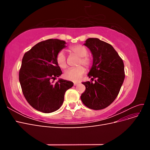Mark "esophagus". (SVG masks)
I'll return each mask as SVG.
<instances>
[{
    "mask_svg": "<svg viewBox=\"0 0 150 150\" xmlns=\"http://www.w3.org/2000/svg\"><path fill=\"white\" fill-rule=\"evenodd\" d=\"M79 83H74V86H76V85H78Z\"/></svg>",
    "mask_w": 150,
    "mask_h": 150,
    "instance_id": "34e87169",
    "label": "esophagus"
}]
</instances>
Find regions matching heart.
<instances>
[{
	"mask_svg": "<svg viewBox=\"0 0 150 150\" xmlns=\"http://www.w3.org/2000/svg\"><path fill=\"white\" fill-rule=\"evenodd\" d=\"M69 51L79 57L78 63H77V65L79 66L66 71L64 74V78L67 80L76 81H78L81 77L85 73L84 67L79 65H83L86 67H89L91 64V59L88 56V50L83 45L78 44L71 46L69 47ZM56 61L59 66L62 69H66L67 67L66 56L63 51L58 52Z\"/></svg>",
	"mask_w": 150,
	"mask_h": 150,
	"instance_id": "heart-1",
	"label": "heart"
}]
</instances>
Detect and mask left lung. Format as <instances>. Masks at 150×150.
I'll list each match as a JSON object with an SVG mask.
<instances>
[{"mask_svg":"<svg viewBox=\"0 0 150 150\" xmlns=\"http://www.w3.org/2000/svg\"><path fill=\"white\" fill-rule=\"evenodd\" d=\"M91 52L93 66L88 74L94 83L83 82L85 91L81 101L86 106L99 110L110 106L118 95L125 79L124 63L111 44L98 38L84 44Z\"/></svg>","mask_w":150,"mask_h":150,"instance_id":"8db88e82","label":"left lung"}]
</instances>
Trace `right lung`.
<instances>
[{"label": "right lung", "instance_id": "obj_1", "mask_svg": "<svg viewBox=\"0 0 150 150\" xmlns=\"http://www.w3.org/2000/svg\"><path fill=\"white\" fill-rule=\"evenodd\" d=\"M64 40L47 39L35 44L22 58L19 81L24 96L30 105L39 111H56L64 102L66 91L72 87L69 81L55 79L62 74L56 57L66 47Z\"/></svg>", "mask_w": 150, "mask_h": 150}]
</instances>
